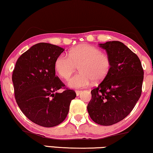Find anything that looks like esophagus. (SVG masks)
Instances as JSON below:
<instances>
[{
    "label": "esophagus",
    "mask_w": 153,
    "mask_h": 153,
    "mask_svg": "<svg viewBox=\"0 0 153 153\" xmlns=\"http://www.w3.org/2000/svg\"><path fill=\"white\" fill-rule=\"evenodd\" d=\"M75 92H76V96H79V95H80V94H81V92H82V91H78V90H76V91H75Z\"/></svg>",
    "instance_id": "esophagus-1"
}]
</instances>
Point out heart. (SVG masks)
I'll return each instance as SVG.
<instances>
[{"label": "heart", "instance_id": "obj_1", "mask_svg": "<svg viewBox=\"0 0 153 153\" xmlns=\"http://www.w3.org/2000/svg\"><path fill=\"white\" fill-rule=\"evenodd\" d=\"M77 66L80 72L67 81L72 88L86 87L91 80L96 83L104 80L110 72L111 61L100 49L88 44L77 45L69 51V55L62 53L55 61V70L63 79L68 78Z\"/></svg>", "mask_w": 153, "mask_h": 153}]
</instances>
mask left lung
<instances>
[{"instance_id":"8db88e82","label":"left lung","mask_w":153,"mask_h":153,"mask_svg":"<svg viewBox=\"0 0 153 153\" xmlns=\"http://www.w3.org/2000/svg\"><path fill=\"white\" fill-rule=\"evenodd\" d=\"M99 46L106 51L111 68L91 91L87 110L96 124L110 126L124 120L136 105L141 95L144 72L138 57L120 41H108Z\"/></svg>"}]
</instances>
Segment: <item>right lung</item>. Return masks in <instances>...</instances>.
Masks as SVG:
<instances>
[{
    "mask_svg": "<svg viewBox=\"0 0 153 153\" xmlns=\"http://www.w3.org/2000/svg\"><path fill=\"white\" fill-rule=\"evenodd\" d=\"M64 51L51 43H37L19 57L13 70L12 80L19 108L29 120L44 127L62 123L76 96L55 75V61ZM60 88L65 91L57 93Z\"/></svg>",
    "mask_w": 153,
    "mask_h": 153,
    "instance_id": "right-lung-1",
    "label": "right lung"
}]
</instances>
